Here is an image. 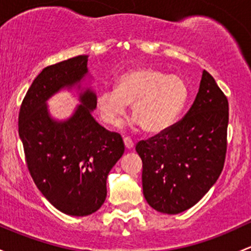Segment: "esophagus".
<instances>
[{
	"mask_svg": "<svg viewBox=\"0 0 251 251\" xmlns=\"http://www.w3.org/2000/svg\"><path fill=\"white\" fill-rule=\"evenodd\" d=\"M124 143H125V147L127 148V149H132L134 146L133 141L130 138V137H125V138H124Z\"/></svg>",
	"mask_w": 251,
	"mask_h": 251,
	"instance_id": "obj_1",
	"label": "esophagus"
}]
</instances>
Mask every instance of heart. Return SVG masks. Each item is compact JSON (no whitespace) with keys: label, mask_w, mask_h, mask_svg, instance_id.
Wrapping results in <instances>:
<instances>
[{"label":"heart","mask_w":251,"mask_h":251,"mask_svg":"<svg viewBox=\"0 0 251 251\" xmlns=\"http://www.w3.org/2000/svg\"><path fill=\"white\" fill-rule=\"evenodd\" d=\"M189 86L179 75L149 67L126 71L115 89H104L96 97V108L107 125L119 126L132 104L133 118L147 133L156 134L176 124L189 99Z\"/></svg>","instance_id":"obj_1"}]
</instances>
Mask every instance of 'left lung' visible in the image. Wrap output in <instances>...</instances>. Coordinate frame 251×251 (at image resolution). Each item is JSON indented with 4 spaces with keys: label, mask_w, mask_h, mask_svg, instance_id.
<instances>
[{
    "label": "left lung",
    "mask_w": 251,
    "mask_h": 251,
    "mask_svg": "<svg viewBox=\"0 0 251 251\" xmlns=\"http://www.w3.org/2000/svg\"><path fill=\"white\" fill-rule=\"evenodd\" d=\"M228 101L203 71L185 117L136 144L143 162V194L150 207L178 214L196 204L223 172L227 150Z\"/></svg>",
    "instance_id": "1"
}]
</instances>
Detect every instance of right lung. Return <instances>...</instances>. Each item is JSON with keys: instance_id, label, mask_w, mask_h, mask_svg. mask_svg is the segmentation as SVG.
I'll return each mask as SVG.
<instances>
[{"instance_id": "obj_1", "label": "right lung", "mask_w": 251, "mask_h": 251, "mask_svg": "<svg viewBox=\"0 0 251 251\" xmlns=\"http://www.w3.org/2000/svg\"><path fill=\"white\" fill-rule=\"evenodd\" d=\"M88 55L44 68L20 105L19 136L33 181L48 201L68 215L85 216L107 197V176L123 156L121 136L105 130L94 117L96 95L86 90L75 115L65 123L50 119L46 101L77 84L88 72Z\"/></svg>"}]
</instances>
